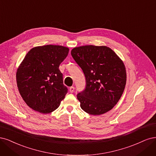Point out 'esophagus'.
<instances>
[{
	"instance_id": "34e87169",
	"label": "esophagus",
	"mask_w": 156,
	"mask_h": 156,
	"mask_svg": "<svg viewBox=\"0 0 156 156\" xmlns=\"http://www.w3.org/2000/svg\"><path fill=\"white\" fill-rule=\"evenodd\" d=\"M74 91V87H71L69 88V91L70 93H73Z\"/></svg>"
}]
</instances>
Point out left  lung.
<instances>
[{"instance_id":"8db88e82","label":"left lung","mask_w":156,"mask_h":156,"mask_svg":"<svg viewBox=\"0 0 156 156\" xmlns=\"http://www.w3.org/2000/svg\"><path fill=\"white\" fill-rule=\"evenodd\" d=\"M71 55L86 79L85 89L77 95L80 107L92 115L110 111L121 97L126 83L122 60L106 46L75 47Z\"/></svg>"}]
</instances>
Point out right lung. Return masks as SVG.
Listing matches in <instances>:
<instances>
[{
    "label": "right lung",
    "instance_id": "1",
    "mask_svg": "<svg viewBox=\"0 0 156 156\" xmlns=\"http://www.w3.org/2000/svg\"><path fill=\"white\" fill-rule=\"evenodd\" d=\"M69 48L47 44L30 50L17 69L16 81L23 100L34 111L47 114L56 110L67 88L63 83L59 65Z\"/></svg>",
    "mask_w": 156,
    "mask_h": 156
}]
</instances>
